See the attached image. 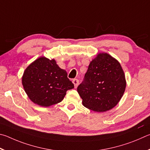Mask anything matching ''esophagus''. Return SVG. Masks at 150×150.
I'll return each mask as SVG.
<instances>
[{
    "label": "esophagus",
    "instance_id": "34e87169",
    "mask_svg": "<svg viewBox=\"0 0 150 150\" xmlns=\"http://www.w3.org/2000/svg\"><path fill=\"white\" fill-rule=\"evenodd\" d=\"M72 83H74V88H76L78 86V83H79V80L78 79H74L72 80Z\"/></svg>",
    "mask_w": 150,
    "mask_h": 150
}]
</instances>
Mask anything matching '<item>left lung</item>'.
Returning <instances> with one entry per match:
<instances>
[{
  "mask_svg": "<svg viewBox=\"0 0 150 150\" xmlns=\"http://www.w3.org/2000/svg\"><path fill=\"white\" fill-rule=\"evenodd\" d=\"M126 86L120 62L107 52H99L90 62L84 80L77 91L85 107L96 112H105L117 105Z\"/></svg>",
  "mask_w": 150,
  "mask_h": 150,
  "instance_id": "obj_1",
  "label": "left lung"
}]
</instances>
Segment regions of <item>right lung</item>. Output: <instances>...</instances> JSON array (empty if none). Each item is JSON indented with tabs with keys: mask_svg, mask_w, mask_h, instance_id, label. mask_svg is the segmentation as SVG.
<instances>
[{
	"mask_svg": "<svg viewBox=\"0 0 150 150\" xmlns=\"http://www.w3.org/2000/svg\"><path fill=\"white\" fill-rule=\"evenodd\" d=\"M23 89L30 100L41 107L60 103L68 90L74 88L67 72L54 59L41 57L25 68L22 78Z\"/></svg>",
	"mask_w": 150,
	"mask_h": 150,
	"instance_id": "add662e5",
	"label": "right lung"
}]
</instances>
